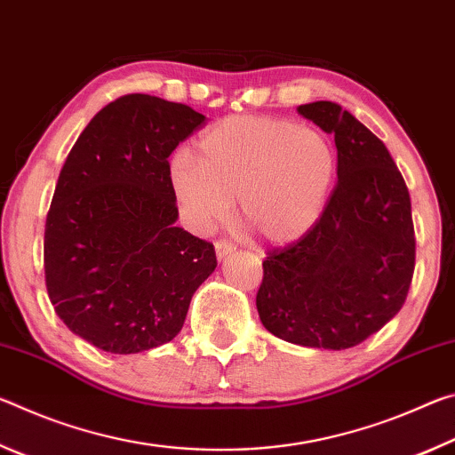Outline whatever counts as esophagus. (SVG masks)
<instances>
[{
	"mask_svg": "<svg viewBox=\"0 0 455 455\" xmlns=\"http://www.w3.org/2000/svg\"><path fill=\"white\" fill-rule=\"evenodd\" d=\"M214 251H217L219 260H222V259H227L228 255H233V252L236 251V246L230 241H219L217 244H214Z\"/></svg>",
	"mask_w": 455,
	"mask_h": 455,
	"instance_id": "esophagus-1",
	"label": "esophagus"
}]
</instances>
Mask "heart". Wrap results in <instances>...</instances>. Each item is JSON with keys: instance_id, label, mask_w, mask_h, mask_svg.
<instances>
[{"instance_id": "b5f03b06", "label": "heart", "mask_w": 455, "mask_h": 455, "mask_svg": "<svg viewBox=\"0 0 455 455\" xmlns=\"http://www.w3.org/2000/svg\"><path fill=\"white\" fill-rule=\"evenodd\" d=\"M198 154L179 152L168 171L190 225L212 228L236 200L238 219L275 244L317 225L337 176L327 136L283 118L230 116L200 138Z\"/></svg>"}]
</instances>
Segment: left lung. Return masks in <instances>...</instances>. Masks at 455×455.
Segmentation results:
<instances>
[{
  "label": "left lung",
  "mask_w": 455,
  "mask_h": 455,
  "mask_svg": "<svg viewBox=\"0 0 455 455\" xmlns=\"http://www.w3.org/2000/svg\"><path fill=\"white\" fill-rule=\"evenodd\" d=\"M335 136L337 187L301 241L268 252L257 311L283 341L349 349L405 303L415 265L411 200L389 150L335 102L297 108Z\"/></svg>",
  "instance_id": "8db88e82"
}]
</instances>
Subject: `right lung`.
<instances>
[{
    "mask_svg": "<svg viewBox=\"0 0 455 455\" xmlns=\"http://www.w3.org/2000/svg\"><path fill=\"white\" fill-rule=\"evenodd\" d=\"M190 106L128 94L102 108L68 154L45 219V287L94 347L128 355L179 335L217 268L214 246L176 227L168 156L203 126Z\"/></svg>",
    "mask_w": 455,
    "mask_h": 455,
    "instance_id": "add662e5",
    "label": "right lung"
}]
</instances>
